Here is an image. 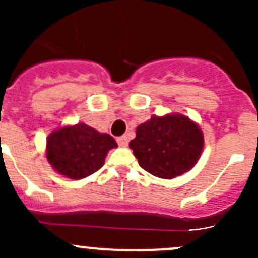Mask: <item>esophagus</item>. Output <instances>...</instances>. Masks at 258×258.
Segmentation results:
<instances>
[{
    "label": "esophagus",
    "mask_w": 258,
    "mask_h": 258,
    "mask_svg": "<svg viewBox=\"0 0 258 258\" xmlns=\"http://www.w3.org/2000/svg\"><path fill=\"white\" fill-rule=\"evenodd\" d=\"M117 144L121 146V147H127V145H128V140H127L126 136H121L117 139Z\"/></svg>",
    "instance_id": "34e87169"
}]
</instances>
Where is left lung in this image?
<instances>
[{"label":"left lung","instance_id":"obj_1","mask_svg":"<svg viewBox=\"0 0 258 258\" xmlns=\"http://www.w3.org/2000/svg\"><path fill=\"white\" fill-rule=\"evenodd\" d=\"M204 132L182 113L152 114L130 142L139 165L156 177L171 179L195 167L204 150Z\"/></svg>","mask_w":258,"mask_h":258}]
</instances>
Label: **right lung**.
<instances>
[{
    "instance_id": "right-lung-1",
    "label": "right lung",
    "mask_w": 258,
    "mask_h": 258,
    "mask_svg": "<svg viewBox=\"0 0 258 258\" xmlns=\"http://www.w3.org/2000/svg\"><path fill=\"white\" fill-rule=\"evenodd\" d=\"M117 144L108 134L79 122L52 130L46 142L47 162L58 175L81 179L100 170Z\"/></svg>"
}]
</instances>
